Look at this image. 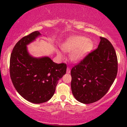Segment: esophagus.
<instances>
[{
	"label": "esophagus",
	"mask_w": 127,
	"mask_h": 127,
	"mask_svg": "<svg viewBox=\"0 0 127 127\" xmlns=\"http://www.w3.org/2000/svg\"><path fill=\"white\" fill-rule=\"evenodd\" d=\"M66 72H67V73H70V68H69V67H67Z\"/></svg>",
	"instance_id": "esophagus-1"
}]
</instances>
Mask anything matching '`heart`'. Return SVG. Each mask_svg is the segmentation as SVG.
Masks as SVG:
<instances>
[{"label": "heart", "instance_id": "b5f03b06", "mask_svg": "<svg viewBox=\"0 0 127 127\" xmlns=\"http://www.w3.org/2000/svg\"><path fill=\"white\" fill-rule=\"evenodd\" d=\"M91 40L81 36H74L69 37L64 44L65 51L71 53V59L75 62H79L84 60L93 48ZM58 55H63L62 50H58Z\"/></svg>", "mask_w": 127, "mask_h": 127}]
</instances>
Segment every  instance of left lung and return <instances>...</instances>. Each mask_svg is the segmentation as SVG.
Masks as SVG:
<instances>
[{
  "label": "left lung",
  "instance_id": "obj_1",
  "mask_svg": "<svg viewBox=\"0 0 127 127\" xmlns=\"http://www.w3.org/2000/svg\"><path fill=\"white\" fill-rule=\"evenodd\" d=\"M98 48L71 70V89L76 99L84 104L101 99L109 91L117 73L115 50L106 38L100 37Z\"/></svg>",
  "mask_w": 127,
  "mask_h": 127
}]
</instances>
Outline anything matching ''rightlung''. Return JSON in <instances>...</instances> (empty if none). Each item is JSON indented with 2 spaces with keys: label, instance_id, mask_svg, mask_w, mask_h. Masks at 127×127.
Wrapping results in <instances>:
<instances>
[{
  "label": "right lung",
  "instance_id": "1",
  "mask_svg": "<svg viewBox=\"0 0 127 127\" xmlns=\"http://www.w3.org/2000/svg\"><path fill=\"white\" fill-rule=\"evenodd\" d=\"M41 35L35 31L22 37L15 45L10 60V73L15 90L33 103L49 100L54 94L59 79L66 72L65 64H56L48 57L36 58L27 46Z\"/></svg>",
  "mask_w": 127,
  "mask_h": 127
}]
</instances>
